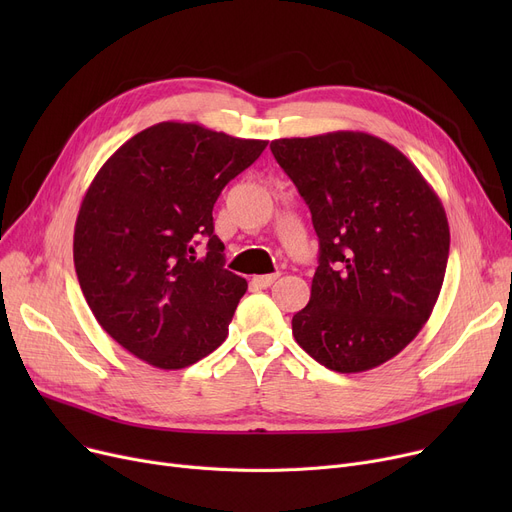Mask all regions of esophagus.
Here are the masks:
<instances>
[{"label":"esophagus","instance_id":"1","mask_svg":"<svg viewBox=\"0 0 512 512\" xmlns=\"http://www.w3.org/2000/svg\"><path fill=\"white\" fill-rule=\"evenodd\" d=\"M278 276L280 274H265V276H253V286H257V288H267V286H272L276 280H278Z\"/></svg>","mask_w":512,"mask_h":512}]
</instances>
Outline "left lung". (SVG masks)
Wrapping results in <instances>:
<instances>
[{
  "mask_svg": "<svg viewBox=\"0 0 512 512\" xmlns=\"http://www.w3.org/2000/svg\"><path fill=\"white\" fill-rule=\"evenodd\" d=\"M270 149L319 238L311 299L292 317L294 340L338 373L390 361L440 297L450 249L440 197L411 159L367 132L278 139Z\"/></svg>",
  "mask_w": 512,
  "mask_h": 512,
  "instance_id": "left-lung-1",
  "label": "left lung"
}]
</instances>
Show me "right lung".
I'll return each instance as SVG.
<instances>
[{
	"label": "right lung",
	"instance_id": "right-lung-1",
	"mask_svg": "<svg viewBox=\"0 0 512 512\" xmlns=\"http://www.w3.org/2000/svg\"><path fill=\"white\" fill-rule=\"evenodd\" d=\"M265 147L193 122H159L93 178L74 226L76 276L99 326L134 357L182 369L226 340L247 280L224 270L211 211ZM201 235L208 253L197 260Z\"/></svg>",
	"mask_w": 512,
	"mask_h": 512
}]
</instances>
